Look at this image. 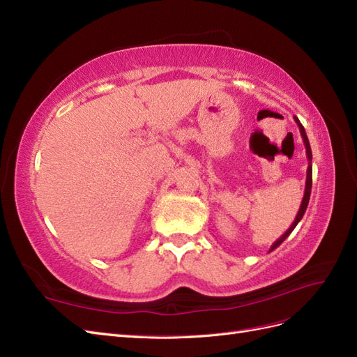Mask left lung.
Returning a JSON list of instances; mask_svg holds the SVG:
<instances>
[{"instance_id": "left-lung-1", "label": "left lung", "mask_w": 357, "mask_h": 357, "mask_svg": "<svg viewBox=\"0 0 357 357\" xmlns=\"http://www.w3.org/2000/svg\"><path fill=\"white\" fill-rule=\"evenodd\" d=\"M295 122H296V125H298V128H299V131H301V137H302V139H304V146H305V150H307V158H308V169H307V180H305V192H304V198H302V202H301V207H299V211H298V214H296V219H295V222L290 225V228L280 236V238L271 245V248H269V252H273L274 248H277L280 244H282L287 236L291 234V231H294L295 228H296V225L301 222V219H302V215H304V213H305V210H307V207H308V201H310V195H311V183H312V167H311V160H312V153H311V147H310V142H308V137H307V134H305V129H304V126H302V123L299 122V119L298 117H295Z\"/></svg>"}]
</instances>
